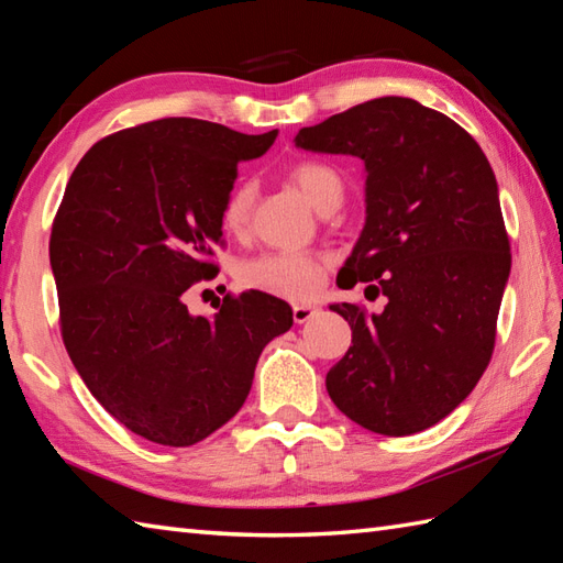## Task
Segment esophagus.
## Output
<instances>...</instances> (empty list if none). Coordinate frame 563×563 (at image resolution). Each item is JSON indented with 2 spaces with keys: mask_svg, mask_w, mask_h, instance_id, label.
I'll use <instances>...</instances> for the list:
<instances>
[{
  "mask_svg": "<svg viewBox=\"0 0 563 563\" xmlns=\"http://www.w3.org/2000/svg\"><path fill=\"white\" fill-rule=\"evenodd\" d=\"M319 314V307L314 305H295L292 307V319L295 324H305V321H309L312 317Z\"/></svg>",
  "mask_w": 563,
  "mask_h": 563,
  "instance_id": "34e87169",
  "label": "esophagus"
}]
</instances>
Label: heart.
Here are the masks:
<instances>
[{
  "label": "heart",
  "instance_id": "heart-1",
  "mask_svg": "<svg viewBox=\"0 0 563 563\" xmlns=\"http://www.w3.org/2000/svg\"><path fill=\"white\" fill-rule=\"evenodd\" d=\"M290 181L302 190V196L312 202L319 212L339 208L343 200V178L324 162H300L290 169ZM256 202V186L251 181H239L227 194L220 222L224 232L234 236L244 234L251 224ZM329 261L317 251H263L239 263L236 280L249 290L266 292L288 300H307L324 283Z\"/></svg>",
  "mask_w": 563,
  "mask_h": 563
}]
</instances>
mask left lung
<instances>
[{
	"label": "left lung",
	"mask_w": 563,
	"mask_h": 563,
	"mask_svg": "<svg viewBox=\"0 0 563 563\" xmlns=\"http://www.w3.org/2000/svg\"><path fill=\"white\" fill-rule=\"evenodd\" d=\"M295 145L365 162L367 220L336 283L387 297L379 314L331 305L353 331L327 375L331 401L379 435L435 426L494 355L510 242L492 164L452 118L401 97L302 128Z\"/></svg>",
	"instance_id": "left-lung-1"
}]
</instances>
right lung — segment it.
Instances as JSON below:
<instances>
[{
  "label": "right lung",
  "instance_id": "add662e5",
  "mask_svg": "<svg viewBox=\"0 0 563 563\" xmlns=\"http://www.w3.org/2000/svg\"><path fill=\"white\" fill-rule=\"evenodd\" d=\"M278 130L244 135L159 118L99 140L71 172L53 220L59 333L84 385L118 423L169 448L196 445L242 409L288 302L227 292L190 317L184 292L218 275L220 210L236 164Z\"/></svg>",
  "mask_w": 563,
  "mask_h": 563
}]
</instances>
